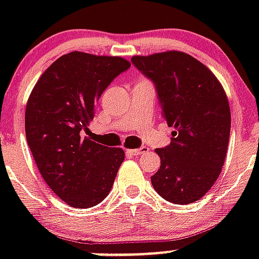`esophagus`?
Listing matches in <instances>:
<instances>
[{
  "mask_svg": "<svg viewBox=\"0 0 259 259\" xmlns=\"http://www.w3.org/2000/svg\"><path fill=\"white\" fill-rule=\"evenodd\" d=\"M149 152V149L146 148V146H141V148H138V149H130L127 150V153H130L132 156H140V154H145Z\"/></svg>",
  "mask_w": 259,
  "mask_h": 259,
  "instance_id": "34e87169",
  "label": "esophagus"
}]
</instances>
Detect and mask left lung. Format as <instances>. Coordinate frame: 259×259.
<instances>
[{"instance_id":"left-lung-1","label":"left lung","mask_w":259,"mask_h":259,"mask_svg":"<svg viewBox=\"0 0 259 259\" xmlns=\"http://www.w3.org/2000/svg\"><path fill=\"white\" fill-rule=\"evenodd\" d=\"M132 63L157 91L161 114L175 127L170 144L156 149V192L176 204L197 201L221 175L229 146L231 113L217 76L192 56L169 51L133 56Z\"/></svg>"}]
</instances>
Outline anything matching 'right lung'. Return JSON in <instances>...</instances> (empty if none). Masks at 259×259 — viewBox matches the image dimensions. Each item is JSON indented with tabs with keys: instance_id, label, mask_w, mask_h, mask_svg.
<instances>
[{
	"instance_id": "right-lung-1",
	"label": "right lung",
	"mask_w": 259,
	"mask_h": 259,
	"mask_svg": "<svg viewBox=\"0 0 259 259\" xmlns=\"http://www.w3.org/2000/svg\"><path fill=\"white\" fill-rule=\"evenodd\" d=\"M130 68L119 56L63 55L33 87L25 134L42 179L70 207L90 208L109 195L125 153L83 138L95 105L118 75Z\"/></svg>"
}]
</instances>
